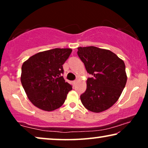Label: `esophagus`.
Wrapping results in <instances>:
<instances>
[{
	"mask_svg": "<svg viewBox=\"0 0 148 148\" xmlns=\"http://www.w3.org/2000/svg\"><path fill=\"white\" fill-rule=\"evenodd\" d=\"M77 82H78V80H77V79L75 80V81H74V82H73V84H76V83H77Z\"/></svg>",
	"mask_w": 148,
	"mask_h": 148,
	"instance_id": "1",
	"label": "esophagus"
}]
</instances>
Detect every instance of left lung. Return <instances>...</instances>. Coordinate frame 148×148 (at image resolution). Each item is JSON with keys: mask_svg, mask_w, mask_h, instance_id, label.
Wrapping results in <instances>:
<instances>
[{"mask_svg": "<svg viewBox=\"0 0 148 148\" xmlns=\"http://www.w3.org/2000/svg\"><path fill=\"white\" fill-rule=\"evenodd\" d=\"M77 54L92 77L80 98L86 108L101 112L113 106L122 94L127 76L124 61L114 52L95 46L77 48Z\"/></svg>", "mask_w": 148, "mask_h": 148, "instance_id": "1", "label": "left lung"}]
</instances>
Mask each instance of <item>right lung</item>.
<instances>
[{
  "label": "right lung",
  "instance_id": "right-lung-1",
  "mask_svg": "<svg viewBox=\"0 0 148 148\" xmlns=\"http://www.w3.org/2000/svg\"><path fill=\"white\" fill-rule=\"evenodd\" d=\"M71 48H54L30 56L22 64L21 82L32 104L44 111H53L64 104L72 87L64 79L62 64Z\"/></svg>",
  "mask_w": 148,
  "mask_h": 148
}]
</instances>
